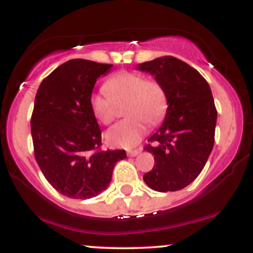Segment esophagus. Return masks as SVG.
<instances>
[{"label": "esophagus", "mask_w": 253, "mask_h": 253, "mask_svg": "<svg viewBox=\"0 0 253 253\" xmlns=\"http://www.w3.org/2000/svg\"><path fill=\"white\" fill-rule=\"evenodd\" d=\"M140 152H141V150H132V151H128V152H127V155H128L129 157H135V156H138Z\"/></svg>", "instance_id": "34e87169"}]
</instances>
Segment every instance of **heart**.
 I'll use <instances>...</instances> for the list:
<instances>
[{
    "label": "heart",
    "mask_w": 253,
    "mask_h": 253,
    "mask_svg": "<svg viewBox=\"0 0 253 253\" xmlns=\"http://www.w3.org/2000/svg\"><path fill=\"white\" fill-rule=\"evenodd\" d=\"M104 91L92 92L89 106L92 115L103 125L115 118V102L126 104L128 119L109 128L106 139L109 145L130 149L140 143L147 132V123L158 125L168 112L167 91L155 80H145L135 72H119L106 81Z\"/></svg>",
    "instance_id": "obj_1"
}]
</instances>
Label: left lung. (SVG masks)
<instances>
[{"instance_id":"1","label":"left lung","mask_w":253,"mask_h":253,"mask_svg":"<svg viewBox=\"0 0 253 253\" xmlns=\"http://www.w3.org/2000/svg\"><path fill=\"white\" fill-rule=\"evenodd\" d=\"M163 85L168 112L145 146L155 156L144 181L161 193L181 190L200 175L214 145L217 113L211 90L199 71L175 57H162L136 66Z\"/></svg>"}]
</instances>
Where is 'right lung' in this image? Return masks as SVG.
Masks as SVG:
<instances>
[{
  "instance_id": "right-lung-1",
  "label": "right lung",
  "mask_w": 253,
  "mask_h": 253,
  "mask_svg": "<svg viewBox=\"0 0 253 253\" xmlns=\"http://www.w3.org/2000/svg\"><path fill=\"white\" fill-rule=\"evenodd\" d=\"M110 64L71 59L40 84L31 119L34 157L48 183L64 196L86 200L108 188L125 150H100L101 129L89 106L95 83Z\"/></svg>"
}]
</instances>
